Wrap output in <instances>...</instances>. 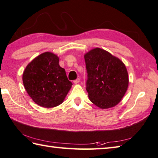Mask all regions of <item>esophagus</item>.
<instances>
[{"label":"esophagus","instance_id":"34e87169","mask_svg":"<svg viewBox=\"0 0 158 158\" xmlns=\"http://www.w3.org/2000/svg\"><path fill=\"white\" fill-rule=\"evenodd\" d=\"M80 80V78H77L76 80H74V81H73V83H74V84H78V83H79Z\"/></svg>","mask_w":158,"mask_h":158}]
</instances>
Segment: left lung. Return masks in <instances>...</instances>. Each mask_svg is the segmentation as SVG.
<instances>
[{"instance_id":"obj_1","label":"left lung","mask_w":158,"mask_h":158,"mask_svg":"<svg viewBox=\"0 0 158 158\" xmlns=\"http://www.w3.org/2000/svg\"><path fill=\"white\" fill-rule=\"evenodd\" d=\"M84 57L88 77L86 89L89 100L100 109L117 105L129 86L125 64L98 47L86 53Z\"/></svg>"}]
</instances>
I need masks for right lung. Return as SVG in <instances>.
<instances>
[{"mask_svg":"<svg viewBox=\"0 0 158 158\" xmlns=\"http://www.w3.org/2000/svg\"><path fill=\"white\" fill-rule=\"evenodd\" d=\"M23 82L27 92L35 103L44 108L60 105L72 83L59 65V58L52 52L35 57L26 67Z\"/></svg>","mask_w":158,"mask_h":158,"instance_id":"add662e5","label":"right lung"}]
</instances>
